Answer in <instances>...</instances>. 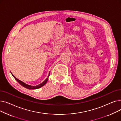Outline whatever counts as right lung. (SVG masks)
<instances>
[{
  "mask_svg": "<svg viewBox=\"0 0 121 121\" xmlns=\"http://www.w3.org/2000/svg\"><path fill=\"white\" fill-rule=\"evenodd\" d=\"M11 74H12L13 76V77L15 78V79L23 87H25V88H26L28 89H38V88H40L42 87V86H44V85H45V84L47 83V82L48 80V78L49 75V74H50V73H49V75H48V78H47L45 80H44L43 82H42V83H41V84H39V85H37V86H31V85H29L25 84V83H24L23 82H22V81H21L20 80H19V79H18L17 78L15 77V76H14L13 74L12 73H11Z\"/></svg>",
  "mask_w": 121,
  "mask_h": 121,
  "instance_id": "right-lung-1",
  "label": "right lung"
}]
</instances>
